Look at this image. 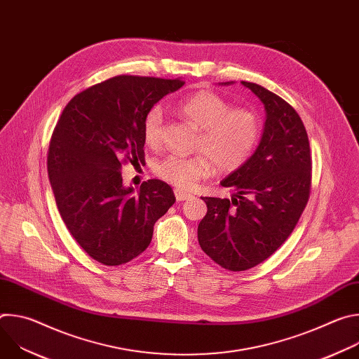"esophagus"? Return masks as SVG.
Here are the masks:
<instances>
[{"label":"esophagus","mask_w":359,"mask_h":359,"mask_svg":"<svg viewBox=\"0 0 359 359\" xmlns=\"http://www.w3.org/2000/svg\"><path fill=\"white\" fill-rule=\"evenodd\" d=\"M175 196H176V200H177V201H183V200H187V198L191 197L190 193H187V191H184V190H180V189H176V190H175Z\"/></svg>","instance_id":"obj_1"}]
</instances>
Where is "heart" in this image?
Returning <instances> with one entry per match:
<instances>
[{"instance_id":"b5f03b06","label":"heart","mask_w":359,"mask_h":359,"mask_svg":"<svg viewBox=\"0 0 359 359\" xmlns=\"http://www.w3.org/2000/svg\"><path fill=\"white\" fill-rule=\"evenodd\" d=\"M175 112L200 130L196 149L201 153L190 158L169 156L155 172L165 182L190 189L215 172L231 173L252 155L260 139V119L247 108H231L230 102L213 90H198L175 107ZM143 140L159 147L163 140V114L153 108L143 122Z\"/></svg>"}]
</instances>
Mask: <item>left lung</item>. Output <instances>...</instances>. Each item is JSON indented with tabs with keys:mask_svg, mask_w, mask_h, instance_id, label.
I'll list each match as a JSON object with an SVG mask.
<instances>
[{
	"mask_svg": "<svg viewBox=\"0 0 359 359\" xmlns=\"http://www.w3.org/2000/svg\"><path fill=\"white\" fill-rule=\"evenodd\" d=\"M241 83L266 108L263 136L250 159L222 180L236 190L231 200L203 197L208 213L197 227L201 250L230 271L263 263L290 237L309 203L313 168L295 109L262 85Z\"/></svg>",
	"mask_w": 359,
	"mask_h": 359,
	"instance_id": "left-lung-1",
	"label": "left lung"
}]
</instances>
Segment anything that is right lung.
<instances>
[{
    "instance_id": "add662e5",
    "label": "right lung",
    "mask_w": 359,
    "mask_h": 359,
    "mask_svg": "<svg viewBox=\"0 0 359 359\" xmlns=\"http://www.w3.org/2000/svg\"><path fill=\"white\" fill-rule=\"evenodd\" d=\"M182 79L119 75L75 95L50 137L48 176L60 215L78 244L104 266L125 264L151 241L153 226L176 201L151 179L137 194L122 166L144 162L143 122Z\"/></svg>"
}]
</instances>
